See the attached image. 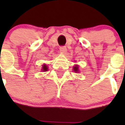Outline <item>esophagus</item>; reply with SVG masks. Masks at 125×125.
I'll list each match as a JSON object with an SVG mask.
<instances>
[{
  "label": "esophagus",
  "instance_id": "34e87169",
  "mask_svg": "<svg viewBox=\"0 0 125 125\" xmlns=\"http://www.w3.org/2000/svg\"><path fill=\"white\" fill-rule=\"evenodd\" d=\"M60 51L61 52H65L66 51V47H65V46H62V47H60Z\"/></svg>",
  "mask_w": 125,
  "mask_h": 125
}]
</instances>
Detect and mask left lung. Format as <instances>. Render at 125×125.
<instances>
[{
  "instance_id": "obj_1",
  "label": "left lung",
  "mask_w": 125,
  "mask_h": 125,
  "mask_svg": "<svg viewBox=\"0 0 125 125\" xmlns=\"http://www.w3.org/2000/svg\"><path fill=\"white\" fill-rule=\"evenodd\" d=\"M74 69V71H75V72H78V66L76 65V66H74L73 68Z\"/></svg>"
}]
</instances>
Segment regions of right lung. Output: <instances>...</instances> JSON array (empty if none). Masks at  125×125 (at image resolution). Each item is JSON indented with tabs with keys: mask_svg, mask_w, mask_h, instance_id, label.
<instances>
[{
	"mask_svg": "<svg viewBox=\"0 0 125 125\" xmlns=\"http://www.w3.org/2000/svg\"><path fill=\"white\" fill-rule=\"evenodd\" d=\"M47 66H46V65H45V64H44L42 66V71H47Z\"/></svg>",
	"mask_w": 125,
	"mask_h": 125,
	"instance_id": "1",
	"label": "right lung"
}]
</instances>
